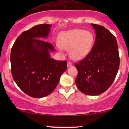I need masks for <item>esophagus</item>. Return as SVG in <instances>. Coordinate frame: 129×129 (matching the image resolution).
I'll return each mask as SVG.
<instances>
[{
  "label": "esophagus",
  "mask_w": 129,
  "mask_h": 129,
  "mask_svg": "<svg viewBox=\"0 0 129 129\" xmlns=\"http://www.w3.org/2000/svg\"><path fill=\"white\" fill-rule=\"evenodd\" d=\"M72 66V63H71V62H67V67H71Z\"/></svg>",
  "instance_id": "1"
}]
</instances>
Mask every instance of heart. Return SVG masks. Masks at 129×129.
Listing matches in <instances>:
<instances>
[{
	"instance_id": "1",
	"label": "heart",
	"mask_w": 129,
	"mask_h": 129,
	"mask_svg": "<svg viewBox=\"0 0 129 129\" xmlns=\"http://www.w3.org/2000/svg\"><path fill=\"white\" fill-rule=\"evenodd\" d=\"M59 44L57 49L62 51L63 49H70V55L72 59L79 60L85 58L90 52L93 43V36L89 31L73 29L60 34Z\"/></svg>"
}]
</instances>
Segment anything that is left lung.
<instances>
[{
  "instance_id": "left-lung-1",
  "label": "left lung",
  "mask_w": 129,
  "mask_h": 129,
  "mask_svg": "<svg viewBox=\"0 0 129 129\" xmlns=\"http://www.w3.org/2000/svg\"><path fill=\"white\" fill-rule=\"evenodd\" d=\"M95 31V40L90 52L79 63L75 84L79 90L89 95H97L110 87L120 64L115 37L104 27L91 24Z\"/></svg>"
}]
</instances>
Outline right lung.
<instances>
[{
	"label": "right lung",
	"mask_w": 129,
	"mask_h": 129,
	"mask_svg": "<svg viewBox=\"0 0 129 129\" xmlns=\"http://www.w3.org/2000/svg\"><path fill=\"white\" fill-rule=\"evenodd\" d=\"M50 27L49 24H40L22 32L11 49L13 79L24 93L35 98L51 93L67 69L66 61L50 57V52H55L54 47L39 39L48 37Z\"/></svg>",
	"instance_id": "1"
}]
</instances>
